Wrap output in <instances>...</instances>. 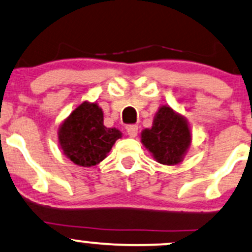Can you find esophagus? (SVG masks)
Listing matches in <instances>:
<instances>
[{"label":"esophagus","instance_id":"obj_1","mask_svg":"<svg viewBox=\"0 0 252 252\" xmlns=\"http://www.w3.org/2000/svg\"><path fill=\"white\" fill-rule=\"evenodd\" d=\"M126 132H128V135L130 136V137H135V136H137L138 126H126Z\"/></svg>","mask_w":252,"mask_h":252}]
</instances>
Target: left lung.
Returning <instances> with one entry per match:
<instances>
[{"label":"left lung","instance_id":"left-lung-1","mask_svg":"<svg viewBox=\"0 0 252 252\" xmlns=\"http://www.w3.org/2000/svg\"><path fill=\"white\" fill-rule=\"evenodd\" d=\"M190 140L187 121L167 105L156 112L152 128L144 129L141 134V141L153 158L167 166L181 162Z\"/></svg>","mask_w":252,"mask_h":252}]
</instances>
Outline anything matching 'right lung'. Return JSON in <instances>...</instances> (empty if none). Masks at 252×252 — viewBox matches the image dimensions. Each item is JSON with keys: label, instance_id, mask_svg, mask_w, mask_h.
<instances>
[{"label": "right lung", "instance_id": "right-lung-1", "mask_svg": "<svg viewBox=\"0 0 252 252\" xmlns=\"http://www.w3.org/2000/svg\"><path fill=\"white\" fill-rule=\"evenodd\" d=\"M121 136L120 130L104 126L103 111L98 104L89 102L74 109L58 132L63 154L83 167L96 166L103 161Z\"/></svg>", "mask_w": 252, "mask_h": 252}]
</instances>
